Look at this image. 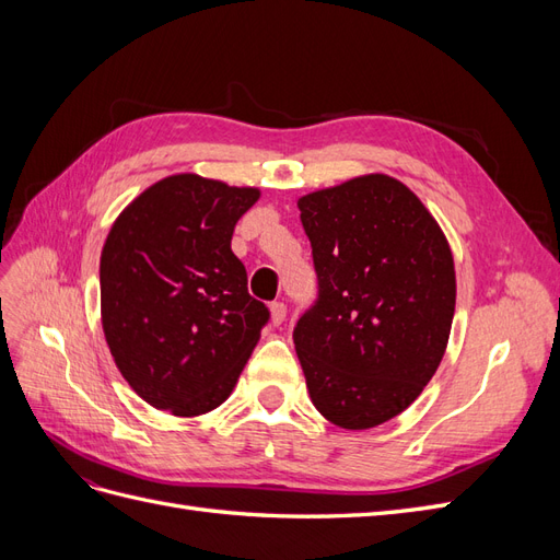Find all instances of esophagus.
<instances>
[{
	"label": "esophagus",
	"instance_id": "1",
	"mask_svg": "<svg viewBox=\"0 0 560 560\" xmlns=\"http://www.w3.org/2000/svg\"><path fill=\"white\" fill-rule=\"evenodd\" d=\"M284 317H287V306H284V303H282V301L270 303V322H273L276 327L282 325Z\"/></svg>",
	"mask_w": 560,
	"mask_h": 560
}]
</instances>
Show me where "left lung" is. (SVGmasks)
<instances>
[{"mask_svg":"<svg viewBox=\"0 0 560 560\" xmlns=\"http://www.w3.org/2000/svg\"><path fill=\"white\" fill-rule=\"evenodd\" d=\"M319 294L294 348L315 409L369 430L418 399L442 364L455 313L453 252L420 198L389 175L299 198Z\"/></svg>","mask_w":560,"mask_h":560,"instance_id":"1","label":"left lung"}]
</instances>
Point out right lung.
I'll return each mask as SVG.
<instances>
[{"label": "right lung", "mask_w": 560, "mask_h": 560, "mask_svg": "<svg viewBox=\"0 0 560 560\" xmlns=\"http://www.w3.org/2000/svg\"><path fill=\"white\" fill-rule=\"evenodd\" d=\"M254 186L194 173L151 184L116 217L100 257V311L112 358L147 404L179 418L224 404L268 308L231 252Z\"/></svg>", "instance_id": "1"}]
</instances>
